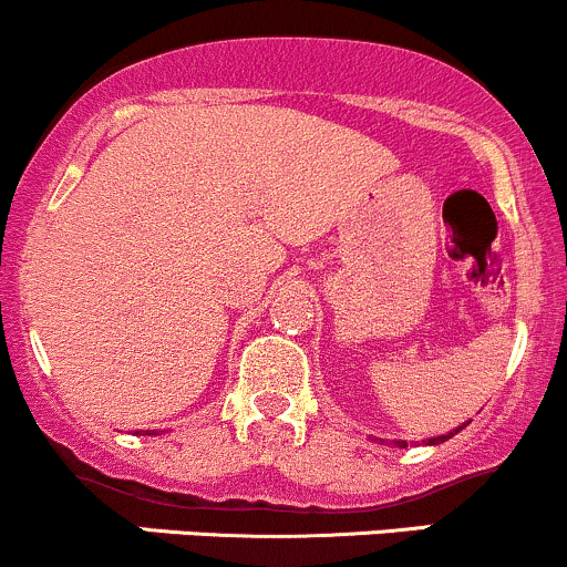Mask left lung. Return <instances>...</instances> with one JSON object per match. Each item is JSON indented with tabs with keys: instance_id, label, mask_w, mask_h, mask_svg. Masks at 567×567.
I'll return each instance as SVG.
<instances>
[{
	"instance_id": "obj_1",
	"label": "left lung",
	"mask_w": 567,
	"mask_h": 567,
	"mask_svg": "<svg viewBox=\"0 0 567 567\" xmlns=\"http://www.w3.org/2000/svg\"><path fill=\"white\" fill-rule=\"evenodd\" d=\"M465 427H467V422L462 424V427H456V430H452V432H446V435H435V437H427V441H424V443H427V446H437V443L449 441V437L456 435V432H460V430H465ZM373 441H381V443H386V441H383V437H373ZM392 446H398V449H405L408 443H405V441H392Z\"/></svg>"
}]
</instances>
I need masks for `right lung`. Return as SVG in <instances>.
<instances>
[{"mask_svg":"<svg viewBox=\"0 0 567 567\" xmlns=\"http://www.w3.org/2000/svg\"><path fill=\"white\" fill-rule=\"evenodd\" d=\"M143 432V435H156V430H140Z\"/></svg>","mask_w":567,"mask_h":567,"instance_id":"add662e5","label":"right lung"}]
</instances>
